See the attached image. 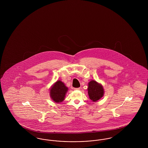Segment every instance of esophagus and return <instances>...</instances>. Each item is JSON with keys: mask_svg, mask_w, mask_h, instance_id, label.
<instances>
[{"mask_svg": "<svg viewBox=\"0 0 148 148\" xmlns=\"http://www.w3.org/2000/svg\"><path fill=\"white\" fill-rule=\"evenodd\" d=\"M80 89V88H74V90H79Z\"/></svg>", "mask_w": 148, "mask_h": 148, "instance_id": "obj_1", "label": "esophagus"}]
</instances>
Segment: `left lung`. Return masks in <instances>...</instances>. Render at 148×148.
Masks as SVG:
<instances>
[{
	"mask_svg": "<svg viewBox=\"0 0 148 148\" xmlns=\"http://www.w3.org/2000/svg\"><path fill=\"white\" fill-rule=\"evenodd\" d=\"M87 89L89 99L93 102H96L100 100L104 94L103 85L94 80L89 82Z\"/></svg>",
	"mask_w": 148,
	"mask_h": 148,
	"instance_id": "left-lung-1",
	"label": "left lung"
}]
</instances>
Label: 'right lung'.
I'll list each match as a JSON object with an SVG mask.
<instances>
[{
	"mask_svg": "<svg viewBox=\"0 0 148 148\" xmlns=\"http://www.w3.org/2000/svg\"><path fill=\"white\" fill-rule=\"evenodd\" d=\"M68 88L61 80H58L50 89V97L55 103H59L63 101Z\"/></svg>",
	"mask_w": 148,
	"mask_h": 148,
	"instance_id": "right-lung-1",
	"label": "right lung"
}]
</instances>
